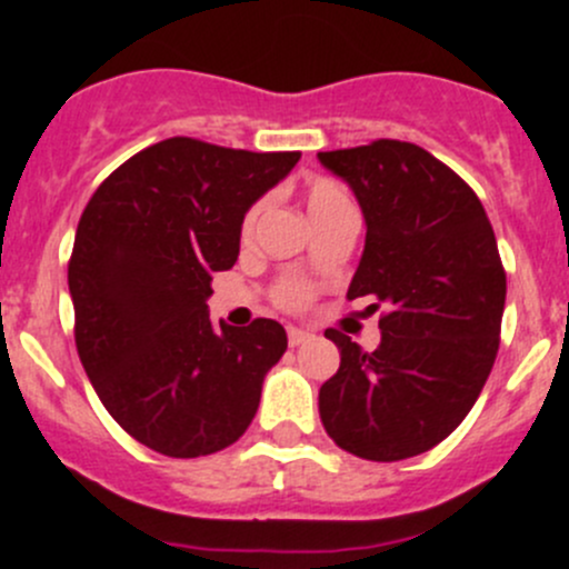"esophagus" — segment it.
Returning <instances> with one entry per match:
<instances>
[{
    "label": "esophagus",
    "instance_id": "obj_1",
    "mask_svg": "<svg viewBox=\"0 0 569 569\" xmlns=\"http://www.w3.org/2000/svg\"><path fill=\"white\" fill-rule=\"evenodd\" d=\"M308 338H311V332L300 330V327H289V343H291V347H300V343H306Z\"/></svg>",
    "mask_w": 569,
    "mask_h": 569
}]
</instances>
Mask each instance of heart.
Masks as SVG:
<instances>
[{"label": "heart", "mask_w": 569, "mask_h": 569, "mask_svg": "<svg viewBox=\"0 0 569 569\" xmlns=\"http://www.w3.org/2000/svg\"><path fill=\"white\" fill-rule=\"evenodd\" d=\"M306 206H308V214H311L313 226H321V222H327L330 217L352 209V200H349L347 189H343L341 183L327 181V178H317V181L308 187ZM258 211H261V206H252V209L248 211V217H244V226H242L244 237H250L252 228H256ZM311 295H313L311 283H306V280H300V278H286L278 283L274 300H278V306H283V308H302L308 300H311Z\"/></svg>", "instance_id": "1"}]
</instances>
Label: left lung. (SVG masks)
<instances>
[{
	"mask_svg": "<svg viewBox=\"0 0 569 569\" xmlns=\"http://www.w3.org/2000/svg\"><path fill=\"white\" fill-rule=\"evenodd\" d=\"M319 162L349 183L366 220L347 297L388 308L375 352L325 332L341 366L319 388L321 423L349 455L407 460L460 427L496 363L507 302L496 233L473 189L412 142L325 151Z\"/></svg>",
	"mask_w": 569,
	"mask_h": 569,
	"instance_id": "8db88e82",
	"label": "left lung"
}]
</instances>
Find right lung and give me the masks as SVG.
<instances>
[{
	"label": "right lung",
	"instance_id": "1",
	"mask_svg": "<svg viewBox=\"0 0 569 569\" xmlns=\"http://www.w3.org/2000/svg\"><path fill=\"white\" fill-rule=\"evenodd\" d=\"M300 162L170 137L134 153L84 206L68 263L77 349L101 405L164 457L237 443L283 358L274 319L211 325V272L237 263L250 206Z\"/></svg>",
	"mask_w": 569,
	"mask_h": 569
}]
</instances>
